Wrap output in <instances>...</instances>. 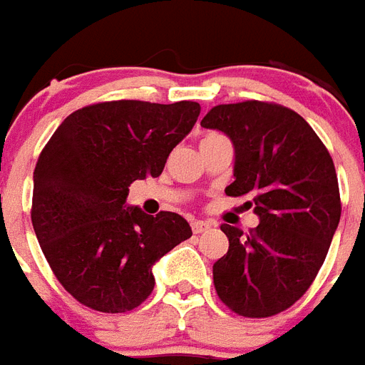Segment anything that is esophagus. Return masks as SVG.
<instances>
[{"instance_id": "1", "label": "esophagus", "mask_w": 365, "mask_h": 365, "mask_svg": "<svg viewBox=\"0 0 365 365\" xmlns=\"http://www.w3.org/2000/svg\"><path fill=\"white\" fill-rule=\"evenodd\" d=\"M211 228H212V224L207 222V220H194V222H192V232L194 233H203Z\"/></svg>"}]
</instances>
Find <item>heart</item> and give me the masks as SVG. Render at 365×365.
I'll use <instances>...</instances> for the list:
<instances>
[{
  "instance_id": "1",
  "label": "heart",
  "mask_w": 365,
  "mask_h": 365,
  "mask_svg": "<svg viewBox=\"0 0 365 365\" xmlns=\"http://www.w3.org/2000/svg\"><path fill=\"white\" fill-rule=\"evenodd\" d=\"M218 137H224V135H220V133H215V132H209L205 137H203V139H201V141H211V139H218Z\"/></svg>"
}]
</instances>
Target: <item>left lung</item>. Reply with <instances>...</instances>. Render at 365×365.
<instances>
[{"label": "left lung", "instance_id": "left-lung-1", "mask_svg": "<svg viewBox=\"0 0 365 365\" xmlns=\"http://www.w3.org/2000/svg\"><path fill=\"white\" fill-rule=\"evenodd\" d=\"M201 126L235 147L228 196H243L256 228L222 224L228 252L212 265L220 302L247 319L292 307L322 267L341 218L337 173L328 148L296 110L247 100L212 107Z\"/></svg>", "mask_w": 365, "mask_h": 365}]
</instances>
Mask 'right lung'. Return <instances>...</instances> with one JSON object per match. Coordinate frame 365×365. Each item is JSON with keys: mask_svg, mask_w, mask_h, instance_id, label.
Masks as SVG:
<instances>
[{"mask_svg": "<svg viewBox=\"0 0 365 365\" xmlns=\"http://www.w3.org/2000/svg\"><path fill=\"white\" fill-rule=\"evenodd\" d=\"M200 103L100 101L52 133L34 171L31 224L60 284L100 313H126L154 290L153 265L192 235L171 211L126 209L133 180L158 177Z\"/></svg>", "mask_w": 365, "mask_h": 365, "instance_id": "right-lung-1", "label": "right lung"}]
</instances>
